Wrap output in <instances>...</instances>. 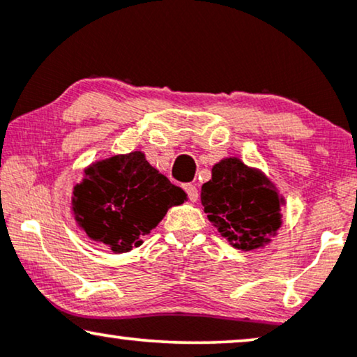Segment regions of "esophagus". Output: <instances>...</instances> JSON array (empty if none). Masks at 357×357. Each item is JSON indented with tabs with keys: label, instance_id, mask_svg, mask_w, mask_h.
Wrapping results in <instances>:
<instances>
[{
	"label": "esophagus",
	"instance_id": "1",
	"mask_svg": "<svg viewBox=\"0 0 357 357\" xmlns=\"http://www.w3.org/2000/svg\"><path fill=\"white\" fill-rule=\"evenodd\" d=\"M185 192H187L190 202H192V203L197 202V199H198V188L195 187V185H192V183L185 185Z\"/></svg>",
	"mask_w": 357,
	"mask_h": 357
}]
</instances>
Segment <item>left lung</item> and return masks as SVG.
<instances>
[{
  "label": "left lung",
  "instance_id": "8db88e82",
  "mask_svg": "<svg viewBox=\"0 0 357 357\" xmlns=\"http://www.w3.org/2000/svg\"><path fill=\"white\" fill-rule=\"evenodd\" d=\"M204 213L234 248L252 252L271 242L282 226L286 199L260 169L224 158L202 187Z\"/></svg>",
  "mask_w": 357,
  "mask_h": 357
}]
</instances>
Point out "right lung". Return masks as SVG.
I'll list each match as a JSON object with an SVG mask.
<instances>
[{
  "label": "right lung",
  "mask_w": 357,
  "mask_h": 357,
  "mask_svg": "<svg viewBox=\"0 0 357 357\" xmlns=\"http://www.w3.org/2000/svg\"><path fill=\"white\" fill-rule=\"evenodd\" d=\"M187 193L159 174L141 151L99 159L84 169L75 185L71 211L86 236L114 253L139 247Z\"/></svg>",
  "instance_id": "obj_1"
}]
</instances>
